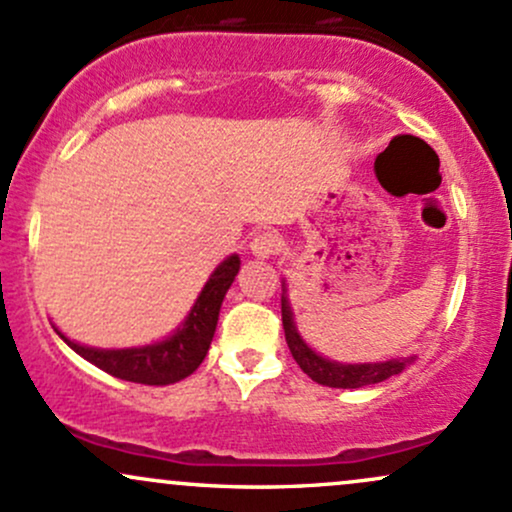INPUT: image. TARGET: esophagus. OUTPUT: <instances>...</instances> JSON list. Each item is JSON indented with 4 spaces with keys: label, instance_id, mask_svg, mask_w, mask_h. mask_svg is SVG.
I'll return each instance as SVG.
<instances>
[{
    "label": "esophagus",
    "instance_id": "1",
    "mask_svg": "<svg viewBox=\"0 0 512 512\" xmlns=\"http://www.w3.org/2000/svg\"><path fill=\"white\" fill-rule=\"evenodd\" d=\"M281 240L276 233H257L255 238L250 240V252L255 257H260V260H267V257L276 255V250H279Z\"/></svg>",
    "mask_w": 512,
    "mask_h": 512
}]
</instances>
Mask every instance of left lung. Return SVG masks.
Returning <instances> with one entry per match:
<instances>
[{
    "instance_id": "1",
    "label": "left lung",
    "mask_w": 512,
    "mask_h": 512,
    "mask_svg": "<svg viewBox=\"0 0 512 512\" xmlns=\"http://www.w3.org/2000/svg\"><path fill=\"white\" fill-rule=\"evenodd\" d=\"M281 320H284V334H286V344H289L291 349V356L296 358V363L301 366V370L310 380H315V383L325 387L356 390V387L383 383V380L392 378V375L402 373V370L416 358V356H399V358H387V361H375V363H339V361H332V358L317 354L315 349H310V346L305 344L301 332H298L296 320H293V308L289 301L286 281H281Z\"/></svg>"
}]
</instances>
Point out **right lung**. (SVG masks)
<instances>
[{
    "label": "right lung",
    "mask_w": 512,
    "mask_h": 512,
    "mask_svg": "<svg viewBox=\"0 0 512 512\" xmlns=\"http://www.w3.org/2000/svg\"><path fill=\"white\" fill-rule=\"evenodd\" d=\"M238 269L240 257L233 252L211 272L185 320L161 342L129 346V349H98V346L74 342L55 325L52 327L67 342L69 349H74L88 363L115 375V378L142 385L178 383V380L195 373L207 356L216 332V322H219L221 303L226 298V291L236 281Z\"/></svg>",
    "instance_id": "right-lung-1"
}]
</instances>
